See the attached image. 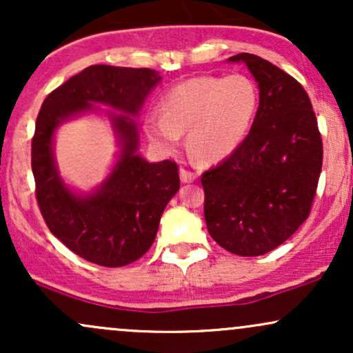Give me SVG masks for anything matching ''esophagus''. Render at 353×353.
<instances>
[{
    "label": "esophagus",
    "instance_id": "34e87169",
    "mask_svg": "<svg viewBox=\"0 0 353 353\" xmlns=\"http://www.w3.org/2000/svg\"><path fill=\"white\" fill-rule=\"evenodd\" d=\"M196 179V172L189 171V169L185 168H181V181L182 182H192Z\"/></svg>",
    "mask_w": 353,
    "mask_h": 353
}]
</instances>
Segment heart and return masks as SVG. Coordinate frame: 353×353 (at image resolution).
Returning a JSON list of instances; mask_svg holds the SVG:
<instances>
[{"label":"heart","instance_id":"b5f03b06","mask_svg":"<svg viewBox=\"0 0 353 353\" xmlns=\"http://www.w3.org/2000/svg\"><path fill=\"white\" fill-rule=\"evenodd\" d=\"M259 109V89L249 76H197L161 98V112L144 117V132L165 152L176 151L182 132L204 163H221L241 148Z\"/></svg>","mask_w":353,"mask_h":353}]
</instances>
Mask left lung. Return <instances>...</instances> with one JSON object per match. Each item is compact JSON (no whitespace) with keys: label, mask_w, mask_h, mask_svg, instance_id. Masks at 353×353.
Masks as SVG:
<instances>
[{"label":"left lung","mask_w":353,"mask_h":353,"mask_svg":"<svg viewBox=\"0 0 353 353\" xmlns=\"http://www.w3.org/2000/svg\"><path fill=\"white\" fill-rule=\"evenodd\" d=\"M244 63L259 86V109L232 156L202 174L210 237L242 257L264 255L287 241L310 214L322 171V137L305 89L269 61Z\"/></svg>","instance_id":"obj_1"}]
</instances>
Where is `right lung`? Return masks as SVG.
<instances>
[{"label": "right lung", "mask_w": 353, "mask_h": 353, "mask_svg": "<svg viewBox=\"0 0 353 353\" xmlns=\"http://www.w3.org/2000/svg\"><path fill=\"white\" fill-rule=\"evenodd\" d=\"M159 72L148 68L94 64L48 94L39 109L31 169L44 222L68 249L92 264L123 267L148 252L165 205L181 188L174 161L148 163L137 154L134 117ZM123 110L108 113L121 152L107 181L89 194L71 191L55 168L52 141L57 125L71 117L97 110L94 103Z\"/></svg>", "instance_id": "obj_1"}]
</instances>
